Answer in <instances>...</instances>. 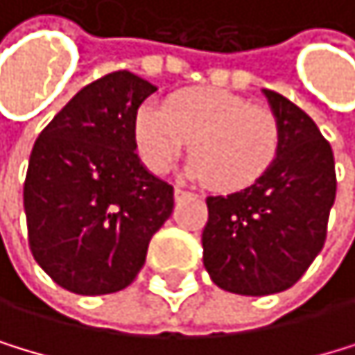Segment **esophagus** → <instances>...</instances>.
I'll return each mask as SVG.
<instances>
[{
  "label": "esophagus",
  "instance_id": "obj_1",
  "mask_svg": "<svg viewBox=\"0 0 355 355\" xmlns=\"http://www.w3.org/2000/svg\"><path fill=\"white\" fill-rule=\"evenodd\" d=\"M187 196H192V192H187V189H183V187H174V198L176 200H183Z\"/></svg>",
  "mask_w": 355,
  "mask_h": 355
}]
</instances>
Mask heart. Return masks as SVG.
<instances>
[{"instance_id":"obj_1","label":"heart","mask_w":355,"mask_h":355,"mask_svg":"<svg viewBox=\"0 0 355 355\" xmlns=\"http://www.w3.org/2000/svg\"><path fill=\"white\" fill-rule=\"evenodd\" d=\"M132 139L144 166L166 172L189 141L187 174L209 181L220 192L255 185L282 148V124L264 106L223 89H187L166 100L139 106Z\"/></svg>"}]
</instances>
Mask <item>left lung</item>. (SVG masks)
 I'll return each instance as SVG.
<instances>
[{
  "label": "left lung",
  "mask_w": 355,
  "mask_h": 355,
  "mask_svg": "<svg viewBox=\"0 0 355 355\" xmlns=\"http://www.w3.org/2000/svg\"><path fill=\"white\" fill-rule=\"evenodd\" d=\"M282 124L270 170L240 192L207 196L202 264L227 293L264 297L295 286L321 253L336 198L331 146L288 98L264 89Z\"/></svg>",
  "instance_id": "left-lung-1"
}]
</instances>
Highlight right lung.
Wrapping results in <instances>:
<instances>
[{
  "label": "right lung",
  "mask_w": 355,
  "mask_h": 355,
  "mask_svg": "<svg viewBox=\"0 0 355 355\" xmlns=\"http://www.w3.org/2000/svg\"><path fill=\"white\" fill-rule=\"evenodd\" d=\"M155 91L113 71L78 91L34 141L24 185L30 251L69 293L132 284L172 214V185L144 168L132 139L135 113Z\"/></svg>",
  "instance_id": "1"
}]
</instances>
